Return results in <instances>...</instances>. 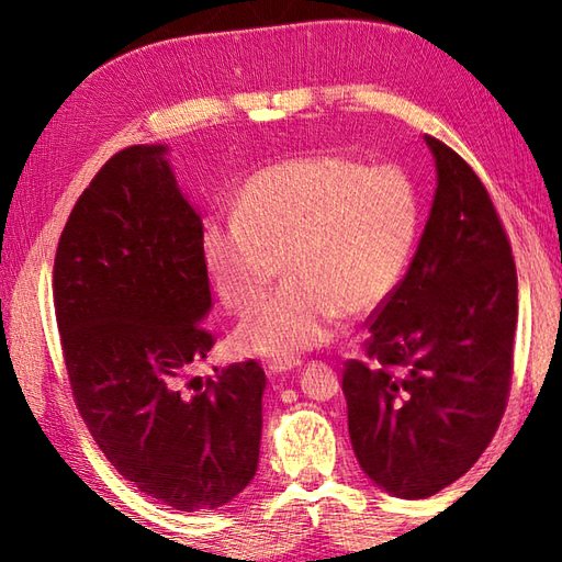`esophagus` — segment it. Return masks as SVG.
Segmentation results:
<instances>
[{
    "label": "esophagus",
    "instance_id": "1",
    "mask_svg": "<svg viewBox=\"0 0 562 562\" xmlns=\"http://www.w3.org/2000/svg\"><path fill=\"white\" fill-rule=\"evenodd\" d=\"M302 362L294 360V357H274V360H270L266 364V372L270 376H278V374H284V372H292V369L300 367Z\"/></svg>",
    "mask_w": 562,
    "mask_h": 562
}]
</instances>
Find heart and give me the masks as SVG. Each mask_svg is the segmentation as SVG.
<instances>
[{"mask_svg":"<svg viewBox=\"0 0 562 562\" xmlns=\"http://www.w3.org/2000/svg\"><path fill=\"white\" fill-rule=\"evenodd\" d=\"M423 202L396 164L340 151L292 157L238 188L232 220L202 224L200 258L220 302L256 306L279 271L289 282L236 330L250 355L294 357L336 338L398 290L420 234Z\"/></svg>","mask_w":562,"mask_h":562,"instance_id":"1","label":"heart"}]
</instances>
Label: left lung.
Instances as JSON below:
<instances>
[{"label":"left lung","mask_w":562,"mask_h":562,"mask_svg":"<svg viewBox=\"0 0 562 562\" xmlns=\"http://www.w3.org/2000/svg\"><path fill=\"white\" fill-rule=\"evenodd\" d=\"M425 142L437 190L423 238L398 290L367 321V360L342 369L355 457L405 499L459 481L491 445L517 328V268L493 200L457 151Z\"/></svg>","instance_id":"left-lung-1"}]
</instances>
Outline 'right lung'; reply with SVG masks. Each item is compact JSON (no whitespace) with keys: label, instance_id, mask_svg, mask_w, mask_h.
Returning <instances> with one entry per match:
<instances>
[{"label":"right lung","instance_id":"right-lung-1","mask_svg":"<svg viewBox=\"0 0 562 562\" xmlns=\"http://www.w3.org/2000/svg\"><path fill=\"white\" fill-rule=\"evenodd\" d=\"M161 145L103 164L59 236L55 318L81 420L125 481L181 512L217 509L258 469L260 364L186 379L214 345L200 214Z\"/></svg>","mask_w":562,"mask_h":562}]
</instances>
